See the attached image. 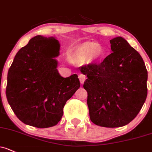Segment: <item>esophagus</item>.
Listing matches in <instances>:
<instances>
[{"label":"esophagus","instance_id":"1","mask_svg":"<svg viewBox=\"0 0 152 152\" xmlns=\"http://www.w3.org/2000/svg\"><path fill=\"white\" fill-rule=\"evenodd\" d=\"M79 79L80 80V82L81 84H83L84 83V81L86 80V76L83 74H79Z\"/></svg>","mask_w":152,"mask_h":152}]
</instances>
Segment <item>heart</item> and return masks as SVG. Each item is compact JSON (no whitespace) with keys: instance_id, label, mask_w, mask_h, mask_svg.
<instances>
[{"instance_id":"b5f03b06","label":"heart","mask_w":152,"mask_h":152,"mask_svg":"<svg viewBox=\"0 0 152 152\" xmlns=\"http://www.w3.org/2000/svg\"><path fill=\"white\" fill-rule=\"evenodd\" d=\"M105 55L104 48L96 41H87L71 49L69 59L71 63L82 65L86 63H99Z\"/></svg>"}]
</instances>
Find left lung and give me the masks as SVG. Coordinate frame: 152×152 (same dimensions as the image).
I'll use <instances>...</instances> for the list:
<instances>
[{"mask_svg": "<svg viewBox=\"0 0 152 152\" xmlns=\"http://www.w3.org/2000/svg\"><path fill=\"white\" fill-rule=\"evenodd\" d=\"M112 53L100 64L81 67L87 76V105L91 121L119 127L135 119L147 97L148 72L140 54L121 36L110 40Z\"/></svg>", "mask_w": 152, "mask_h": 152, "instance_id": "obj_1", "label": "left lung"}]
</instances>
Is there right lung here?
Masks as SVG:
<instances>
[{
  "label": "right lung",
  "mask_w": 152,
  "mask_h": 152,
  "mask_svg": "<svg viewBox=\"0 0 152 152\" xmlns=\"http://www.w3.org/2000/svg\"><path fill=\"white\" fill-rule=\"evenodd\" d=\"M60 44L38 35L14 57L7 76L6 97L20 121L38 128L53 127L64 105L80 87L76 74L64 78L57 69Z\"/></svg>",
  "instance_id": "1"
}]
</instances>
